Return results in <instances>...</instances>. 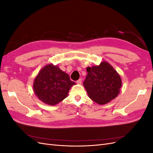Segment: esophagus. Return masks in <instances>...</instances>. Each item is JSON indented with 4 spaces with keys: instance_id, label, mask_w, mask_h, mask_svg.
I'll return each instance as SVG.
<instances>
[{
    "instance_id": "34e87169",
    "label": "esophagus",
    "mask_w": 153,
    "mask_h": 153,
    "mask_svg": "<svg viewBox=\"0 0 153 153\" xmlns=\"http://www.w3.org/2000/svg\"><path fill=\"white\" fill-rule=\"evenodd\" d=\"M82 78H80L79 80H78L76 81V83H77L78 84H82Z\"/></svg>"
}]
</instances>
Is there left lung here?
<instances>
[{
  "label": "left lung",
  "instance_id": "8db88e82",
  "mask_svg": "<svg viewBox=\"0 0 153 153\" xmlns=\"http://www.w3.org/2000/svg\"><path fill=\"white\" fill-rule=\"evenodd\" d=\"M87 75L83 83L89 98L99 105L107 103L116 98L122 85L121 78L109 63L87 67Z\"/></svg>",
  "mask_w": 153,
  "mask_h": 153
}]
</instances>
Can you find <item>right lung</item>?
I'll use <instances>...</instances> for the list:
<instances>
[{"mask_svg": "<svg viewBox=\"0 0 153 153\" xmlns=\"http://www.w3.org/2000/svg\"><path fill=\"white\" fill-rule=\"evenodd\" d=\"M75 84L67 73L50 64L38 73L34 79L33 89L41 101L53 106L65 99L70 88Z\"/></svg>", "mask_w": 153, "mask_h": 153, "instance_id": "add662e5", "label": "right lung"}]
</instances>
